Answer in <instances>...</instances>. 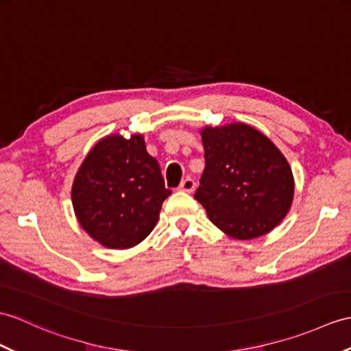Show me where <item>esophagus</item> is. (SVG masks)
I'll use <instances>...</instances> for the list:
<instances>
[{
    "label": "esophagus",
    "instance_id": "esophagus-1",
    "mask_svg": "<svg viewBox=\"0 0 351 351\" xmlns=\"http://www.w3.org/2000/svg\"><path fill=\"white\" fill-rule=\"evenodd\" d=\"M194 186H195L194 179H191V178H185L184 181L181 182V185H179V190H181V191H185V193H193V191H194Z\"/></svg>",
    "mask_w": 351,
    "mask_h": 351
}]
</instances>
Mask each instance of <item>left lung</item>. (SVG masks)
<instances>
[{
	"label": "left lung",
	"instance_id": "1",
	"mask_svg": "<svg viewBox=\"0 0 351 351\" xmlns=\"http://www.w3.org/2000/svg\"><path fill=\"white\" fill-rule=\"evenodd\" d=\"M205 170L194 199L219 230L234 239L271 232L287 215L295 182L287 160L247 124L202 132Z\"/></svg>",
	"mask_w": 351,
	"mask_h": 351
}]
</instances>
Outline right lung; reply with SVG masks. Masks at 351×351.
Listing matches in <instances>:
<instances>
[{
	"label": "right lung",
	"instance_id": "1",
	"mask_svg": "<svg viewBox=\"0 0 351 351\" xmlns=\"http://www.w3.org/2000/svg\"><path fill=\"white\" fill-rule=\"evenodd\" d=\"M170 193L143 136H108L84 160L71 200L80 226L93 239L122 250L152 232Z\"/></svg>",
	"mask_w": 351,
	"mask_h": 351
}]
</instances>
